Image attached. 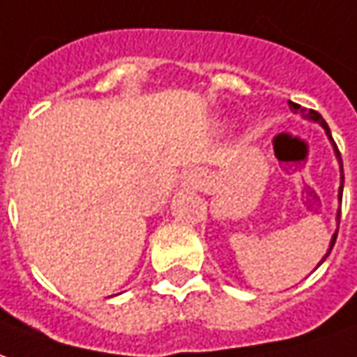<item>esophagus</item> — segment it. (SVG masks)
Listing matches in <instances>:
<instances>
[{
  "label": "esophagus",
  "mask_w": 357,
  "mask_h": 357,
  "mask_svg": "<svg viewBox=\"0 0 357 357\" xmlns=\"http://www.w3.org/2000/svg\"><path fill=\"white\" fill-rule=\"evenodd\" d=\"M206 181V174L203 170H189L183 176V183L187 187H193V189H201Z\"/></svg>",
  "instance_id": "obj_1"
}]
</instances>
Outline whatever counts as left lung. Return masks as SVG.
Wrapping results in <instances>:
<instances>
[{
  "instance_id": "1",
  "label": "left lung",
  "mask_w": 357,
  "mask_h": 357,
  "mask_svg": "<svg viewBox=\"0 0 357 357\" xmlns=\"http://www.w3.org/2000/svg\"><path fill=\"white\" fill-rule=\"evenodd\" d=\"M288 104H290V109H291V112H294V114H298V112H300L303 118L309 119V121H315V123H319V126L325 129L326 137H328V141H331V144H333V149H335V154H336V160H338V166H340V187H338V201H342V189H344L342 158H340V153H338V146H336V143H335V141H333V135H331V129H328V126H326V121L323 118H321V114H319V112H315V109L301 108L300 104H296V102H290V100H288ZM336 224H340V208H338V213H336ZM336 236H338V230H336L335 234H333V239H331V245H328V251H326L325 257L321 259V263H323L326 257H328V253L333 251V245H335ZM321 263H319V265H321ZM317 266H315V268H317Z\"/></svg>"
}]
</instances>
